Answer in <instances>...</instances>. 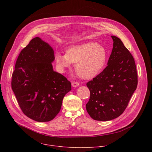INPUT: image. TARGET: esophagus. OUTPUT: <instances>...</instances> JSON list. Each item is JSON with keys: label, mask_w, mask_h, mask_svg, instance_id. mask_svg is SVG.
<instances>
[{"label": "esophagus", "mask_w": 152, "mask_h": 152, "mask_svg": "<svg viewBox=\"0 0 152 152\" xmlns=\"http://www.w3.org/2000/svg\"><path fill=\"white\" fill-rule=\"evenodd\" d=\"M72 86H73V87H77V86H79V82H72Z\"/></svg>", "instance_id": "34e87169"}]
</instances>
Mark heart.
<instances>
[{
  "mask_svg": "<svg viewBox=\"0 0 152 152\" xmlns=\"http://www.w3.org/2000/svg\"><path fill=\"white\" fill-rule=\"evenodd\" d=\"M107 59L104 48L94 42L73 45L67 49L66 54L56 53L55 61L59 69L64 71L76 63L75 70L83 79L94 77L103 68Z\"/></svg>",
  "mask_w": 152,
  "mask_h": 152,
  "instance_id": "obj_1",
  "label": "heart"
}]
</instances>
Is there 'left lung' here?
Instances as JSON below:
<instances>
[{"instance_id": "1", "label": "left lung", "mask_w": 152, "mask_h": 152, "mask_svg": "<svg viewBox=\"0 0 152 152\" xmlns=\"http://www.w3.org/2000/svg\"><path fill=\"white\" fill-rule=\"evenodd\" d=\"M111 37L113 48L107 67L86 83L90 97L86 110L98 121L111 120L121 115L138 84L134 57L119 38Z\"/></svg>"}]
</instances>
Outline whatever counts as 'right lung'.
<instances>
[{"instance_id":"1","label":"right lung","mask_w":152,"mask_h":152,"mask_svg":"<svg viewBox=\"0 0 152 152\" xmlns=\"http://www.w3.org/2000/svg\"><path fill=\"white\" fill-rule=\"evenodd\" d=\"M52 48L39 37L21 51L12 73L11 87L21 111L38 122L53 120L72 90L70 81L53 71Z\"/></svg>"}]
</instances>
